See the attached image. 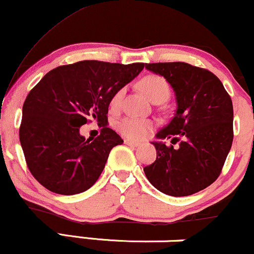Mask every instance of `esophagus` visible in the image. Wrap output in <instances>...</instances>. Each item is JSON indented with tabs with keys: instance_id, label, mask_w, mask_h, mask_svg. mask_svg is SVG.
I'll use <instances>...</instances> for the list:
<instances>
[{
	"instance_id": "34e87169",
	"label": "esophagus",
	"mask_w": 254,
	"mask_h": 254,
	"mask_svg": "<svg viewBox=\"0 0 254 254\" xmlns=\"http://www.w3.org/2000/svg\"><path fill=\"white\" fill-rule=\"evenodd\" d=\"M124 143L127 144V145H130V147H132V148H137V147H139V144L138 142H135V141H131V139H124Z\"/></svg>"
}]
</instances>
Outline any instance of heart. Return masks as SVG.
Returning a JSON list of instances; mask_svg holds the SVG:
<instances>
[{
  "mask_svg": "<svg viewBox=\"0 0 254 254\" xmlns=\"http://www.w3.org/2000/svg\"><path fill=\"white\" fill-rule=\"evenodd\" d=\"M138 86L154 103L166 101L171 95L170 83L160 75H147L139 80ZM123 97L124 89H119L115 93V95L111 99V107L113 110H117L121 106ZM116 127L122 135L127 138L133 139V141H141L149 135L151 130L154 129V122L147 118L125 117L116 123Z\"/></svg>",
  "mask_w": 254,
  "mask_h": 254,
  "instance_id": "heart-1",
  "label": "heart"
}]
</instances>
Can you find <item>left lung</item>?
<instances>
[{
    "instance_id": "left-lung-1",
    "label": "left lung",
    "mask_w": 254,
    "mask_h": 254,
    "mask_svg": "<svg viewBox=\"0 0 254 254\" xmlns=\"http://www.w3.org/2000/svg\"><path fill=\"white\" fill-rule=\"evenodd\" d=\"M176 93L177 110L156 137L179 147L153 142L156 160L143 168L151 185L174 197L190 196L220 176L233 143L232 99L216 75L184 62L149 63Z\"/></svg>"
}]
</instances>
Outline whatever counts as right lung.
Returning <instances> with one entry per match:
<instances>
[{
	"label": "right lung",
	"mask_w": 254,
	"mask_h": 254,
	"mask_svg": "<svg viewBox=\"0 0 254 254\" xmlns=\"http://www.w3.org/2000/svg\"><path fill=\"white\" fill-rule=\"evenodd\" d=\"M144 63L81 61L52 69L28 93L19 137L30 172L58 194L81 193L100 177L111 149L123 143L106 125L94 139L80 127L95 119L107 124L115 93L132 81Z\"/></svg>",
	"instance_id": "1"
}]
</instances>
